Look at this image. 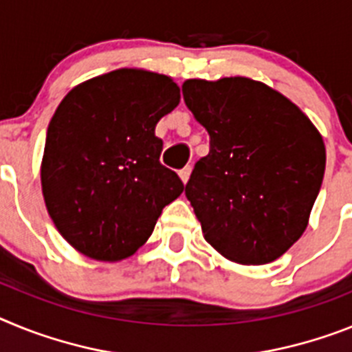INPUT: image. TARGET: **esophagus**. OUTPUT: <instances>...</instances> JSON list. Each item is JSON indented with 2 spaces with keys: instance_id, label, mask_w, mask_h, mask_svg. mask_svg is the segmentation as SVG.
<instances>
[{
  "instance_id": "34e87169",
  "label": "esophagus",
  "mask_w": 352,
  "mask_h": 352,
  "mask_svg": "<svg viewBox=\"0 0 352 352\" xmlns=\"http://www.w3.org/2000/svg\"><path fill=\"white\" fill-rule=\"evenodd\" d=\"M179 175H180V179H182V182H188L189 180V175H191V166H186V168H182V170H180L179 172Z\"/></svg>"
}]
</instances>
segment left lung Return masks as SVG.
<instances>
[{"mask_svg": "<svg viewBox=\"0 0 352 352\" xmlns=\"http://www.w3.org/2000/svg\"><path fill=\"white\" fill-rule=\"evenodd\" d=\"M210 148L186 184L207 243L228 261H276L303 235L326 168L322 136L294 102L250 78L188 79Z\"/></svg>", "mask_w": 352, "mask_h": 352, "instance_id": "8db88e82", "label": "left lung"}]
</instances>
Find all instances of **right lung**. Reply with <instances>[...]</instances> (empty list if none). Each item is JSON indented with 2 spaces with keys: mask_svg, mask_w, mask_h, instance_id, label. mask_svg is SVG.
Here are the masks:
<instances>
[{
  "mask_svg": "<svg viewBox=\"0 0 352 352\" xmlns=\"http://www.w3.org/2000/svg\"><path fill=\"white\" fill-rule=\"evenodd\" d=\"M172 78L118 69L69 91L49 122L42 193L54 227L79 253L124 261L146 243L184 184L163 166L155 125L177 108Z\"/></svg>",
  "mask_w": 352,
  "mask_h": 352,
  "instance_id": "add662e5",
  "label": "right lung"
}]
</instances>
